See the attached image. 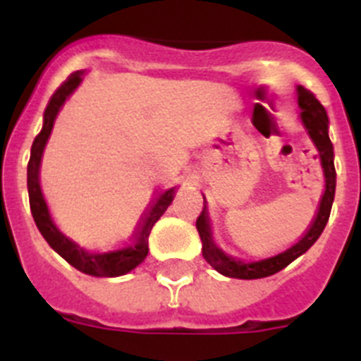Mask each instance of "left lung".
<instances>
[{
	"label": "left lung",
	"mask_w": 361,
	"mask_h": 361,
	"mask_svg": "<svg viewBox=\"0 0 361 361\" xmlns=\"http://www.w3.org/2000/svg\"><path fill=\"white\" fill-rule=\"evenodd\" d=\"M297 92H299V98H297L299 100V107L302 109L300 118H302L304 127H306L310 137L315 143L317 150H319L320 164H322L324 177H326V191H324L322 200H320L317 216L312 226H310V229L306 231V234L297 243H293L292 247H288L283 252L276 254V256L261 257V259H249V257L227 252V250H224L221 247H218L214 243L213 233H211L209 214H207L206 198H204L202 213L198 214L197 218V229L198 234H200V240H202L204 259L216 272L224 274L227 277H236V279H259V277H267L279 272L284 267H288L293 259H297L300 254L306 252L319 240L327 220H329L336 186V171L335 163H333V143L329 140V134H327V123H329V120H327L324 105L317 100L315 94L310 89L299 85Z\"/></svg>",
	"instance_id": "obj_1"
}]
</instances>
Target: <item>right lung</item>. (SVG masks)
Here are the masks:
<instances>
[{
  "label": "right lung",
  "mask_w": 361,
  "mask_h": 361,
  "mask_svg": "<svg viewBox=\"0 0 361 361\" xmlns=\"http://www.w3.org/2000/svg\"><path fill=\"white\" fill-rule=\"evenodd\" d=\"M82 71L73 73L71 77L55 91V94L49 100L48 107L44 111V125L42 130L39 132L37 137L32 145V154H30L28 161V197H30V211L35 220V226L41 231L44 240L48 241L49 247L57 254H61L69 264H73L75 269L80 272L89 274V276L97 277H116L123 276V274L130 272L135 269L141 261L147 257L148 254V236L154 227L155 221L163 216L164 211L171 204L175 197V188L163 191V193L155 197L152 204L148 206L147 213L143 214L140 221V227L135 231L134 236L123 243V245L116 247L111 250H92L87 247H82L75 240L66 236L57 224L53 221L51 213H49L46 200L42 197L41 186H39V168H41L42 152H44L46 141H48L49 134H51L53 123L57 118L59 111L62 109L64 102L71 94L78 84L82 82Z\"/></svg>",
  "instance_id": "1"
}]
</instances>
